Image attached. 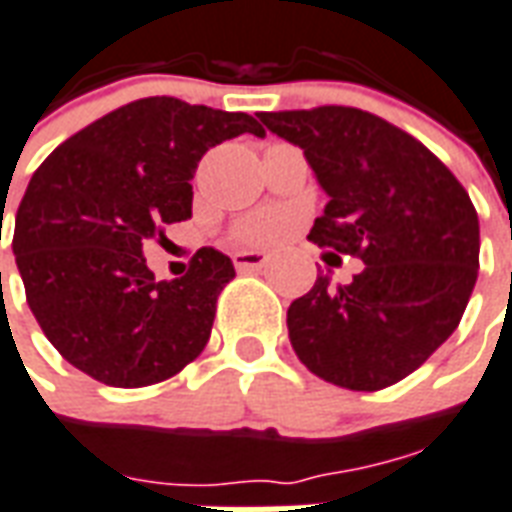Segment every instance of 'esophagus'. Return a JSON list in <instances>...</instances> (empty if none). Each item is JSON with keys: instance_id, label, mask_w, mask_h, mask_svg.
Here are the masks:
<instances>
[{"instance_id": "obj_1", "label": "esophagus", "mask_w": 512, "mask_h": 512, "mask_svg": "<svg viewBox=\"0 0 512 512\" xmlns=\"http://www.w3.org/2000/svg\"><path fill=\"white\" fill-rule=\"evenodd\" d=\"M233 266L238 271H260V268L268 266L266 252H236L233 255Z\"/></svg>"}]
</instances>
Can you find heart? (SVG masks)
<instances>
[{"mask_svg":"<svg viewBox=\"0 0 512 512\" xmlns=\"http://www.w3.org/2000/svg\"><path fill=\"white\" fill-rule=\"evenodd\" d=\"M287 227H290V217L282 211H260L255 217H246L236 227V238L246 246L268 244V241L282 236Z\"/></svg>","mask_w":512,"mask_h":512,"instance_id":"1","label":"heart"}]
</instances>
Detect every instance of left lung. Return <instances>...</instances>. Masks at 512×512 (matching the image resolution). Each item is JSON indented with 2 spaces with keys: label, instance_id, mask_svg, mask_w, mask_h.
Wrapping results in <instances>:
<instances>
[{
  "label": "left lung",
  "instance_id": "obj_1",
  "mask_svg": "<svg viewBox=\"0 0 512 512\" xmlns=\"http://www.w3.org/2000/svg\"><path fill=\"white\" fill-rule=\"evenodd\" d=\"M260 121L304 149L328 195L309 241L363 260L350 285L317 276L290 304L295 355L350 391L404 380L456 331L478 282L480 225L467 189L410 132L369 111L320 105Z\"/></svg>",
  "mask_w": 512,
  "mask_h": 512
}]
</instances>
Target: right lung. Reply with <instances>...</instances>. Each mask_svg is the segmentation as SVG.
Instances as JSON below:
<instances>
[{
    "instance_id": "add662e5",
    "label": "right lung",
    "mask_w": 512,
    "mask_h": 512,
    "mask_svg": "<svg viewBox=\"0 0 512 512\" xmlns=\"http://www.w3.org/2000/svg\"><path fill=\"white\" fill-rule=\"evenodd\" d=\"M266 132L249 113L146 97L67 138L34 170L15 214L26 304L64 361L113 388H143L195 361L233 260L198 249L157 282L143 244L192 217V176L222 140Z\"/></svg>"
}]
</instances>
